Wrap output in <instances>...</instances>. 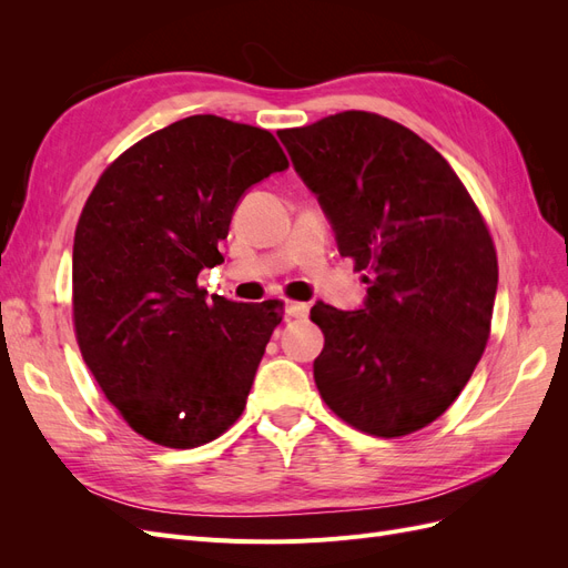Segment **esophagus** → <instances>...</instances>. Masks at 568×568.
I'll return each mask as SVG.
<instances>
[{
    "mask_svg": "<svg viewBox=\"0 0 568 568\" xmlns=\"http://www.w3.org/2000/svg\"><path fill=\"white\" fill-rule=\"evenodd\" d=\"M307 313H311V305H307V303H296V301L286 303V315L291 320H305Z\"/></svg>",
    "mask_w": 568,
    "mask_h": 568,
    "instance_id": "1",
    "label": "esophagus"
}]
</instances>
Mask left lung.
Returning <instances> with one entry per match:
<instances>
[{"label":"left lung","instance_id":"left-lung-1","mask_svg":"<svg viewBox=\"0 0 568 568\" xmlns=\"http://www.w3.org/2000/svg\"><path fill=\"white\" fill-rule=\"evenodd\" d=\"M341 255L369 270L359 311L317 303L322 400L359 432L395 438L448 409L486 351L497 255L450 163L367 111L280 130Z\"/></svg>","mask_w":568,"mask_h":568}]
</instances>
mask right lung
Returning <instances> with one entry per match:
<instances>
[{
    "label": "right lung",
    "mask_w": 568,
    "mask_h": 568,
    "mask_svg": "<svg viewBox=\"0 0 568 568\" xmlns=\"http://www.w3.org/2000/svg\"><path fill=\"white\" fill-rule=\"evenodd\" d=\"M288 161L261 128L189 115L109 165L73 244L80 353L136 434L165 448L211 443L242 417L282 305L209 298L239 201Z\"/></svg>",
    "instance_id": "1"
}]
</instances>
